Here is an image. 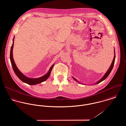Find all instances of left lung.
<instances>
[{"label": "left lung", "mask_w": 126, "mask_h": 126, "mask_svg": "<svg viewBox=\"0 0 126 126\" xmlns=\"http://www.w3.org/2000/svg\"><path fill=\"white\" fill-rule=\"evenodd\" d=\"M115 50H114V58H113V59L112 62V63H111V65H110V68L109 69L108 71L106 72V73L105 74V75L103 77V78H102L101 79H100L99 81H97L95 84H98V83H99L101 82V81H102L103 80H104V79H105L107 78V77H108V76L109 75V74H110V72L111 71V70H112V68H113V65H114V61H115ZM73 78L75 80L77 81V79H75L74 78Z\"/></svg>", "instance_id": "obj_1"}]
</instances>
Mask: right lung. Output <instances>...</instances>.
I'll list each match as a JSON object with an SVG mask.
<instances>
[{"label":"right lung","mask_w":126,"mask_h":126,"mask_svg":"<svg viewBox=\"0 0 126 126\" xmlns=\"http://www.w3.org/2000/svg\"><path fill=\"white\" fill-rule=\"evenodd\" d=\"M14 39H15V38H14V39H13V44L11 48L10 60H11L13 69L18 78L21 80H22L23 82H24L26 83H27L29 85H35L37 84H39V83H40L45 81L46 80H47L50 75V73H51V70L52 69V68L54 66V64L52 65V66L50 67L49 71L46 75H45V76H44L41 78H36V79H30V78H27L25 76H24L21 72L18 70L17 67L16 66V64L14 62V60L13 59V49L14 44Z\"/></svg>","instance_id":"add662e5"}]
</instances>
